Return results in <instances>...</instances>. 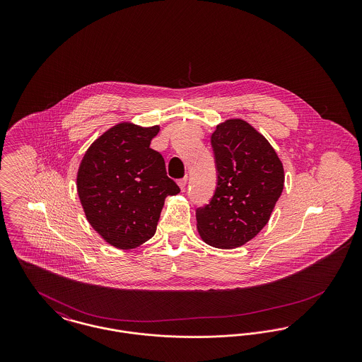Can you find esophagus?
Returning a JSON list of instances; mask_svg holds the SVG:
<instances>
[{
  "mask_svg": "<svg viewBox=\"0 0 362 362\" xmlns=\"http://www.w3.org/2000/svg\"><path fill=\"white\" fill-rule=\"evenodd\" d=\"M177 185H179V187H180V189H186V185H187V177H182V179H179V180H177Z\"/></svg>",
  "mask_w": 362,
  "mask_h": 362,
  "instance_id": "34e87169",
  "label": "esophagus"
}]
</instances>
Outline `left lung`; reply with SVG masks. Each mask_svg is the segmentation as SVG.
Wrapping results in <instances>:
<instances>
[{"mask_svg": "<svg viewBox=\"0 0 362 362\" xmlns=\"http://www.w3.org/2000/svg\"><path fill=\"white\" fill-rule=\"evenodd\" d=\"M210 141L217 186L195 210L197 228L209 245L236 248L269 223L284 189V167L269 141L243 119L218 124Z\"/></svg>", "mask_w": 362, "mask_h": 362, "instance_id": "left-lung-1", "label": "left lung"}]
</instances>
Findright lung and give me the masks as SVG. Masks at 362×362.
<instances>
[{"label": "right lung", "instance_id": "obj_1", "mask_svg": "<svg viewBox=\"0 0 362 362\" xmlns=\"http://www.w3.org/2000/svg\"><path fill=\"white\" fill-rule=\"evenodd\" d=\"M158 126L123 122L98 138L77 173L86 220L108 244L132 250L155 235L164 201L180 189L151 148Z\"/></svg>", "mask_w": 362, "mask_h": 362}]
</instances>
